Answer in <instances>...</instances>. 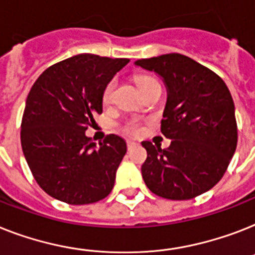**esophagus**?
Here are the masks:
<instances>
[{
	"label": "esophagus",
	"instance_id": "34e87169",
	"mask_svg": "<svg viewBox=\"0 0 255 255\" xmlns=\"http://www.w3.org/2000/svg\"><path fill=\"white\" fill-rule=\"evenodd\" d=\"M136 145H137V144H136L134 141H132V140H127V149H128V150L133 149Z\"/></svg>",
	"mask_w": 255,
	"mask_h": 255
}]
</instances>
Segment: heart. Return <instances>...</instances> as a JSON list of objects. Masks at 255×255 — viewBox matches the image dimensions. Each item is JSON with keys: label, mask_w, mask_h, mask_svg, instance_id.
<instances>
[{"label": "heart", "mask_w": 255, "mask_h": 255, "mask_svg": "<svg viewBox=\"0 0 255 255\" xmlns=\"http://www.w3.org/2000/svg\"><path fill=\"white\" fill-rule=\"evenodd\" d=\"M153 81H156V80L152 77H148V76H138V77H136V82H137L138 88L140 89H141L142 86H145V85L153 82ZM115 85H117L115 80H111L107 82L105 89H103L102 99L105 103H109L110 101H111V98H113V93H114V89H115ZM121 128H122V131L126 132V133L128 134H137L138 132L141 131V126H140V123H138L137 121H133V119L123 122V123L121 124Z\"/></svg>", "instance_id": "b5f03b06"}]
</instances>
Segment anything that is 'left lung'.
Segmentation results:
<instances>
[{
  "mask_svg": "<svg viewBox=\"0 0 255 255\" xmlns=\"http://www.w3.org/2000/svg\"><path fill=\"white\" fill-rule=\"evenodd\" d=\"M136 65L154 70L167 86L161 132L169 148L144 141L148 157L142 179L153 194L188 200L208 191L228 169L237 146L235 103L215 72L181 53L141 59Z\"/></svg>",
  "mask_w": 255,
  "mask_h": 255,
  "instance_id": "8db88e82",
  "label": "left lung"
}]
</instances>
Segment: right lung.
Instances as JSON below:
<instances>
[{
  "mask_svg": "<svg viewBox=\"0 0 255 255\" xmlns=\"http://www.w3.org/2000/svg\"><path fill=\"white\" fill-rule=\"evenodd\" d=\"M128 59L82 53L43 72L27 95L20 144L43 191L68 204H90L109 195L127 145L107 134L99 146L85 134L102 113V93Z\"/></svg>",
  "mask_w": 255,
  "mask_h": 255,
  "instance_id": "right-lung-1",
  "label": "right lung"
}]
</instances>
